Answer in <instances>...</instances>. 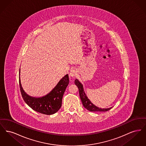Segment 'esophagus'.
Here are the masks:
<instances>
[{
	"label": "esophagus",
	"mask_w": 146,
	"mask_h": 146,
	"mask_svg": "<svg viewBox=\"0 0 146 146\" xmlns=\"http://www.w3.org/2000/svg\"><path fill=\"white\" fill-rule=\"evenodd\" d=\"M77 74V70L76 68H73L70 70V76L72 78L76 76Z\"/></svg>",
	"instance_id": "esophagus-1"
}]
</instances>
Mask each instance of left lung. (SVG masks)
I'll use <instances>...</instances> for the list:
<instances>
[{"instance_id":"8db88e82","label":"left lung","mask_w":146,"mask_h":146,"mask_svg":"<svg viewBox=\"0 0 146 146\" xmlns=\"http://www.w3.org/2000/svg\"><path fill=\"white\" fill-rule=\"evenodd\" d=\"M74 83L78 88L79 96L84 108L90 111H106L110 110L112 107L108 108H101L93 104L88 98L84 90L83 85L77 79L74 81Z\"/></svg>"}]
</instances>
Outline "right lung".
Instances as JSON below:
<instances>
[{
  "label": "right lung",
  "instance_id": "right-lung-1",
  "mask_svg": "<svg viewBox=\"0 0 146 146\" xmlns=\"http://www.w3.org/2000/svg\"><path fill=\"white\" fill-rule=\"evenodd\" d=\"M19 84L21 95L26 104L32 110L40 113L51 115L58 111L62 105L63 95L69 84L68 75L66 74L57 84L55 87L48 94L42 97L31 96L22 87L19 70Z\"/></svg>",
  "mask_w": 146,
  "mask_h": 146
}]
</instances>
